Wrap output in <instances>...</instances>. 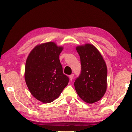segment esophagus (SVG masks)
<instances>
[{"label":"esophagus","instance_id":"obj_1","mask_svg":"<svg viewBox=\"0 0 132 132\" xmlns=\"http://www.w3.org/2000/svg\"><path fill=\"white\" fill-rule=\"evenodd\" d=\"M73 77H74V75H73V74H71V75H70L69 77H70V80H73Z\"/></svg>","mask_w":132,"mask_h":132}]
</instances>
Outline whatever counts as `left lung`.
<instances>
[{"instance_id": "obj_1", "label": "left lung", "mask_w": 132, "mask_h": 132, "mask_svg": "<svg viewBox=\"0 0 132 132\" xmlns=\"http://www.w3.org/2000/svg\"><path fill=\"white\" fill-rule=\"evenodd\" d=\"M80 56L81 71L75 79L76 91L88 103L100 100L106 91L108 70L106 63L98 50L87 44L76 47Z\"/></svg>"}]
</instances>
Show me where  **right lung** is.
<instances>
[{
    "label": "right lung",
    "instance_id": "1",
    "mask_svg": "<svg viewBox=\"0 0 132 132\" xmlns=\"http://www.w3.org/2000/svg\"><path fill=\"white\" fill-rule=\"evenodd\" d=\"M53 42L36 46L25 65V80L32 95L43 103L57 98L69 82L59 59L62 50Z\"/></svg>",
    "mask_w": 132,
    "mask_h": 132
}]
</instances>
